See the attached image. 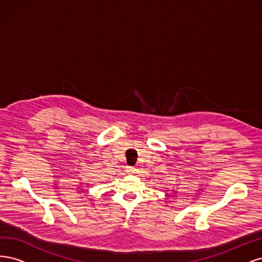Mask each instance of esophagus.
Returning <instances> with one entry per match:
<instances>
[{"label": "esophagus", "instance_id": "obj_1", "mask_svg": "<svg viewBox=\"0 0 262 262\" xmlns=\"http://www.w3.org/2000/svg\"><path fill=\"white\" fill-rule=\"evenodd\" d=\"M125 169H126V172H129V173H134L137 171V169L134 167H131V166H126Z\"/></svg>", "mask_w": 262, "mask_h": 262}]
</instances>
